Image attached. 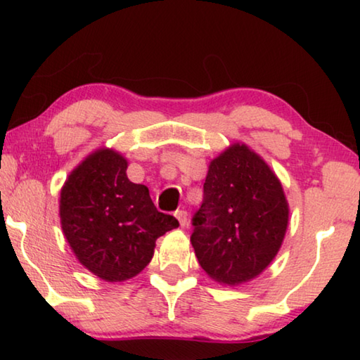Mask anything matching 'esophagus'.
I'll return each instance as SVG.
<instances>
[{
    "instance_id": "1",
    "label": "esophagus",
    "mask_w": 360,
    "mask_h": 360,
    "mask_svg": "<svg viewBox=\"0 0 360 360\" xmlns=\"http://www.w3.org/2000/svg\"><path fill=\"white\" fill-rule=\"evenodd\" d=\"M174 216L179 221L181 227H186V225H187V212L184 210H181V211H176Z\"/></svg>"
}]
</instances>
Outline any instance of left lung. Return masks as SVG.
Instances as JSON below:
<instances>
[{
	"label": "left lung",
	"mask_w": 360,
	"mask_h": 360,
	"mask_svg": "<svg viewBox=\"0 0 360 360\" xmlns=\"http://www.w3.org/2000/svg\"><path fill=\"white\" fill-rule=\"evenodd\" d=\"M289 225L281 181L257 152L233 143L212 158L191 236L212 281L240 285L271 264Z\"/></svg>",
	"instance_id": "1"
}]
</instances>
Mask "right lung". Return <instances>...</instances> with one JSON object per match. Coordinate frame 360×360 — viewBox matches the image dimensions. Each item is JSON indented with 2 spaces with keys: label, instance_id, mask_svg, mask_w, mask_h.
<instances>
[{
  "label": "right lung",
  "instance_id": "add662e5",
  "mask_svg": "<svg viewBox=\"0 0 360 360\" xmlns=\"http://www.w3.org/2000/svg\"><path fill=\"white\" fill-rule=\"evenodd\" d=\"M120 152L100 148L68 174L60 192V224L79 264L108 283L139 275L158 236L179 227L157 211L149 188L127 176Z\"/></svg>",
  "mask_w": 360,
  "mask_h": 360
}]
</instances>
